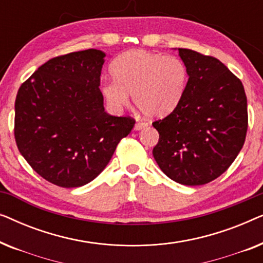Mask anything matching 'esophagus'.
I'll use <instances>...</instances> for the list:
<instances>
[{
	"label": "esophagus",
	"mask_w": 263,
	"mask_h": 263,
	"mask_svg": "<svg viewBox=\"0 0 263 263\" xmlns=\"http://www.w3.org/2000/svg\"><path fill=\"white\" fill-rule=\"evenodd\" d=\"M147 127V123H136L135 124V127H134V129L135 130H141V129H145Z\"/></svg>",
	"instance_id": "1"
}]
</instances>
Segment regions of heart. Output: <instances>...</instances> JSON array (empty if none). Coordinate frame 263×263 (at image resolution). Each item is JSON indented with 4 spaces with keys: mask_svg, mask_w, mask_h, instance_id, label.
Wrapping results in <instances>:
<instances>
[{
    "mask_svg": "<svg viewBox=\"0 0 263 263\" xmlns=\"http://www.w3.org/2000/svg\"><path fill=\"white\" fill-rule=\"evenodd\" d=\"M114 81L100 86L106 105L121 111L133 96L136 107L148 118L174 112L184 98L189 82L185 63L176 55L145 49L122 52L110 63Z\"/></svg>",
    "mask_w": 263,
    "mask_h": 263,
    "instance_id": "b5f03b06",
    "label": "heart"
}]
</instances>
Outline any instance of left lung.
<instances>
[{
    "label": "left lung",
    "instance_id": "obj_1",
    "mask_svg": "<svg viewBox=\"0 0 263 263\" xmlns=\"http://www.w3.org/2000/svg\"><path fill=\"white\" fill-rule=\"evenodd\" d=\"M189 71L184 98L152 125L159 133L153 157L160 170L183 185H202L228 170L242 149L248 129L247 96L224 63L178 48Z\"/></svg>",
    "mask_w": 263,
    "mask_h": 263
}]
</instances>
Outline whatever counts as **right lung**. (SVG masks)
I'll return each instance as SVG.
<instances>
[{
  "label": "right lung",
  "mask_w": 263,
  "mask_h": 263,
  "mask_svg": "<svg viewBox=\"0 0 263 263\" xmlns=\"http://www.w3.org/2000/svg\"><path fill=\"white\" fill-rule=\"evenodd\" d=\"M104 57L97 49L53 57L17 91V149L39 176L62 188L93 181L134 128L132 117L104 111L99 89Z\"/></svg>",
  "instance_id": "right-lung-1"
}]
</instances>
